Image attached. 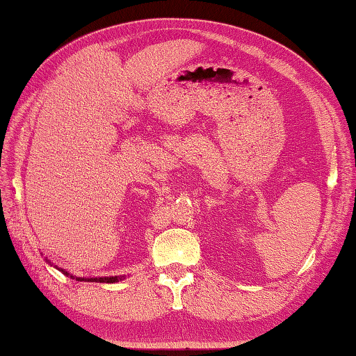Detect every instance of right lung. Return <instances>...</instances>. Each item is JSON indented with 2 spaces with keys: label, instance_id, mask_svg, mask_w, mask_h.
<instances>
[{
  "label": "right lung",
  "instance_id": "obj_1",
  "mask_svg": "<svg viewBox=\"0 0 356 356\" xmlns=\"http://www.w3.org/2000/svg\"><path fill=\"white\" fill-rule=\"evenodd\" d=\"M45 261L50 264V265H53L50 261H48V259L45 257ZM53 267L55 268H58L59 272H63L65 276H69V278H72V280H76V281H88V282H108V284H113V282H119L120 280H124L125 278V275H120V276H100V278H97V276H95V278H81V276H75V275H72V273H69L67 270H64V268H59V267H56V265H53Z\"/></svg>",
  "mask_w": 356,
  "mask_h": 356
}]
</instances>
